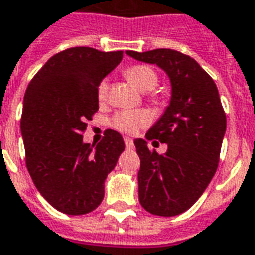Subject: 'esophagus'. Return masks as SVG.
I'll use <instances>...</instances> for the list:
<instances>
[{"label": "esophagus", "instance_id": "esophagus-1", "mask_svg": "<svg viewBox=\"0 0 255 255\" xmlns=\"http://www.w3.org/2000/svg\"><path fill=\"white\" fill-rule=\"evenodd\" d=\"M125 145L128 147V148H130V147H133V140H131L130 137H125Z\"/></svg>", "mask_w": 255, "mask_h": 255}]
</instances>
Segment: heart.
I'll return each mask as SVG.
<instances>
[{
	"label": "heart",
	"instance_id": "1",
	"mask_svg": "<svg viewBox=\"0 0 255 255\" xmlns=\"http://www.w3.org/2000/svg\"><path fill=\"white\" fill-rule=\"evenodd\" d=\"M126 79L133 83L137 89L143 91L152 92L148 93V98L152 103H161V96L154 91L158 86L159 77L158 73L148 65H133L129 66L125 71ZM110 94V84L108 80L103 79L97 86V97L101 103H104ZM151 122V115L148 111L145 110H124L118 111L117 114L111 119V125L114 129H117L125 134H136L137 131L147 128Z\"/></svg>",
	"mask_w": 255,
	"mask_h": 255
}]
</instances>
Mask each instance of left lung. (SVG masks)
Instances as JSON below:
<instances>
[{"instance_id":"1","label":"left lung","mask_w":255,"mask_h":255,"mask_svg":"<svg viewBox=\"0 0 255 255\" xmlns=\"http://www.w3.org/2000/svg\"><path fill=\"white\" fill-rule=\"evenodd\" d=\"M137 61L157 64L172 83L171 104L145 138L168 144L165 154L134 140L140 157L138 200L152 215L187 211L204 193L219 164L226 114L212 77L189 55L169 48L136 52Z\"/></svg>"}]
</instances>
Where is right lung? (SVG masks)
I'll return each instance as SVG.
<instances>
[{"label": "right lung", "mask_w": 255, "mask_h": 255, "mask_svg": "<svg viewBox=\"0 0 255 255\" xmlns=\"http://www.w3.org/2000/svg\"><path fill=\"white\" fill-rule=\"evenodd\" d=\"M122 51L72 47L51 57L24 94L20 130L31 180L55 210L68 215L94 211L104 182L125 150L108 129L96 145L83 143L87 121L98 111V83L117 66Z\"/></svg>", "instance_id": "right-lung-1"}]
</instances>
